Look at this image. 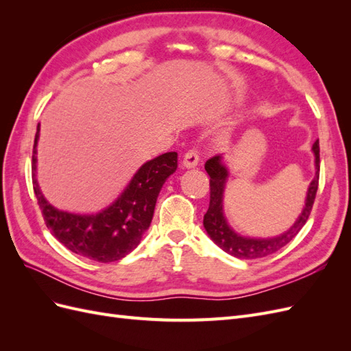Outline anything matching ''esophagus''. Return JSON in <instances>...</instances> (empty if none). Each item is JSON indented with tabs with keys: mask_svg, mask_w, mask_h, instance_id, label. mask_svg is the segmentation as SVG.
Wrapping results in <instances>:
<instances>
[{
	"mask_svg": "<svg viewBox=\"0 0 351 351\" xmlns=\"http://www.w3.org/2000/svg\"><path fill=\"white\" fill-rule=\"evenodd\" d=\"M183 167L184 168H195L199 164V155L196 151H189L184 156H183Z\"/></svg>",
	"mask_w": 351,
	"mask_h": 351,
	"instance_id": "34e87169",
	"label": "esophagus"
}]
</instances>
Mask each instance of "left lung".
I'll return each instance as SVG.
<instances>
[{"instance_id": "obj_1", "label": "left lung", "mask_w": 351, "mask_h": 351, "mask_svg": "<svg viewBox=\"0 0 351 351\" xmlns=\"http://www.w3.org/2000/svg\"><path fill=\"white\" fill-rule=\"evenodd\" d=\"M312 152L315 155V177L307 187L304 205L297 217L294 224L285 230L284 232L274 237H250L241 236L234 228L224 214V195L230 177V169L226 164V156L218 155L210 158L205 164L206 173L210 180V202L208 212L204 217V227L210 240L214 241L219 249L240 259H256L263 258L278 252L285 244H289L306 224L317 192V182H319V141H316L312 146Z\"/></svg>"}]
</instances>
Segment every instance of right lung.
<instances>
[{
    "label": "right lung",
    "mask_w": 351,
    "mask_h": 351,
    "mask_svg": "<svg viewBox=\"0 0 351 351\" xmlns=\"http://www.w3.org/2000/svg\"><path fill=\"white\" fill-rule=\"evenodd\" d=\"M39 132L40 124L32 156V178L39 208L52 236L79 256L104 263L119 261L134 250L151 226L159 192L167 178L176 173L177 152H167L146 161L108 206L80 214L58 209L42 193L36 178Z\"/></svg>",
    "instance_id": "1"
}]
</instances>
